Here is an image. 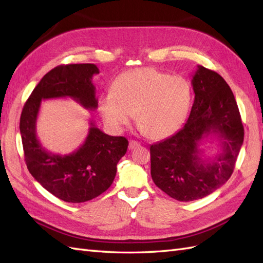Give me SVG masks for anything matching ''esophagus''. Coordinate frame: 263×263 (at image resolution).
<instances>
[{
  "instance_id": "obj_1",
  "label": "esophagus",
  "mask_w": 263,
  "mask_h": 263,
  "mask_svg": "<svg viewBox=\"0 0 263 263\" xmlns=\"http://www.w3.org/2000/svg\"><path fill=\"white\" fill-rule=\"evenodd\" d=\"M139 146H140V142H138L137 140H131L130 143H128V148H130V149H135Z\"/></svg>"
}]
</instances>
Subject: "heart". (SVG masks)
Masks as SVG:
<instances>
[{
    "label": "heart",
    "mask_w": 263,
    "mask_h": 263,
    "mask_svg": "<svg viewBox=\"0 0 263 263\" xmlns=\"http://www.w3.org/2000/svg\"><path fill=\"white\" fill-rule=\"evenodd\" d=\"M192 100L190 82L154 68L126 71L116 78L110 92L99 99V113L111 130L121 131L136 116L144 137L160 140L185 121Z\"/></svg>",
    "instance_id": "heart-1"
}]
</instances>
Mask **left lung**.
<instances>
[{"label":"left lung","instance_id":"obj_1","mask_svg":"<svg viewBox=\"0 0 263 263\" xmlns=\"http://www.w3.org/2000/svg\"><path fill=\"white\" fill-rule=\"evenodd\" d=\"M194 103L185 124L174 136L150 146L152 177L178 201L209 195L233 174L244 140V127L230 86L215 71L198 65L192 76ZM217 137L220 150L203 158L200 144Z\"/></svg>","mask_w":263,"mask_h":263}]
</instances>
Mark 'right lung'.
Masks as SVG:
<instances>
[{"label": "right lung", "mask_w": 263, "mask_h": 263, "mask_svg": "<svg viewBox=\"0 0 263 263\" xmlns=\"http://www.w3.org/2000/svg\"><path fill=\"white\" fill-rule=\"evenodd\" d=\"M95 64H68L54 68L43 77L26 102L20 117V133L27 168L49 193L80 203L104 193L116 175V165L125 155L124 137L106 135L90 121L85 142L68 155H55L42 146L36 136V122L43 99H74L82 107L96 109L98 100L92 77Z\"/></svg>", "instance_id": "right-lung-1"}]
</instances>
